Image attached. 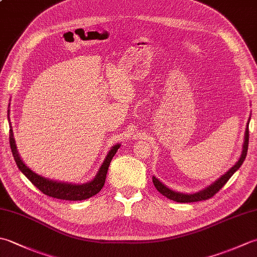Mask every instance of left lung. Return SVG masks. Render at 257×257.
I'll use <instances>...</instances> for the list:
<instances>
[{"instance_id":"1","label":"left lung","mask_w":257,"mask_h":257,"mask_svg":"<svg viewBox=\"0 0 257 257\" xmlns=\"http://www.w3.org/2000/svg\"><path fill=\"white\" fill-rule=\"evenodd\" d=\"M249 119L246 123V129H245V135H244V143H243V148H242V154L241 157H239L238 161L234 165L230 170L225 172V174H223L219 179L215 180L214 182H212L210 185H207L204 189H202L198 192L195 193H182V192H177V191H173L170 188H168L166 184H163L159 179H157L155 176L152 177V182H154L156 189L159 191L161 194L167 196L168 199L173 200L180 202V203H190V202H198V201H203L212 198L215 193L219 192V191L224 187V184L228 181L234 173H235L239 167L242 166V163L244 162L245 158H246L247 155V148H248V123H249Z\"/></svg>"}]
</instances>
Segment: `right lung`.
I'll use <instances>...</instances> for the list:
<instances>
[{
    "label": "right lung",
    "instance_id": "1",
    "mask_svg": "<svg viewBox=\"0 0 257 257\" xmlns=\"http://www.w3.org/2000/svg\"><path fill=\"white\" fill-rule=\"evenodd\" d=\"M8 117H9V123L11 128L10 129V146H11V150H12L16 165H18L21 172L23 173L37 189H40L43 193L48 196H52V198H56L61 200L81 201V200L91 198V196L97 194L102 189L103 184H105L106 174L108 171L109 165H110L111 159L113 158V156L116 155L117 150L120 148V144H117L111 147V149L108 151L105 160H103L102 165L100 166L99 170H98V172L96 173L95 178L90 180V181L86 183H80V184L55 181V180H51L35 173L25 165L23 160L21 159L18 148H16V145H15L12 124L10 122V110H9Z\"/></svg>",
    "mask_w": 257,
    "mask_h": 257
}]
</instances>
